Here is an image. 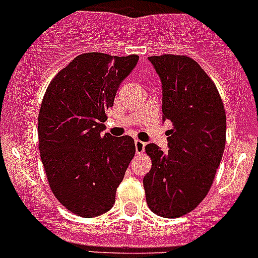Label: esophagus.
<instances>
[{"instance_id": "obj_1", "label": "esophagus", "mask_w": 258, "mask_h": 258, "mask_svg": "<svg viewBox=\"0 0 258 258\" xmlns=\"http://www.w3.org/2000/svg\"><path fill=\"white\" fill-rule=\"evenodd\" d=\"M135 147H136V152L137 153H141V152H144L146 144H145V142L140 141V140H135Z\"/></svg>"}]
</instances>
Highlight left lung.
<instances>
[{
    "label": "left lung",
    "instance_id": "8db88e82",
    "mask_svg": "<svg viewBox=\"0 0 258 258\" xmlns=\"http://www.w3.org/2000/svg\"><path fill=\"white\" fill-rule=\"evenodd\" d=\"M162 85V119L173 127L167 152L146 146L152 167L144 177L148 207L161 217L196 209L210 191L226 144V113L215 83L195 59L148 57Z\"/></svg>",
    "mask_w": 258,
    "mask_h": 258
}]
</instances>
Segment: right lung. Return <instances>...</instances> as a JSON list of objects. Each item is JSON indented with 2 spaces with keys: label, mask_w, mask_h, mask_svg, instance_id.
Instances as JSON below:
<instances>
[{
  "label": "right lung",
  "mask_w": 258,
  "mask_h": 258,
  "mask_svg": "<svg viewBox=\"0 0 258 258\" xmlns=\"http://www.w3.org/2000/svg\"><path fill=\"white\" fill-rule=\"evenodd\" d=\"M139 56L90 52L51 81L38 114L40 153L49 187L67 210L96 217L113 206L135 156L130 136L103 135L106 111Z\"/></svg>",
  "instance_id": "1"
}]
</instances>
